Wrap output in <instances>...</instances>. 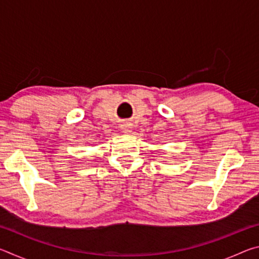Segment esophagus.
Segmentation results:
<instances>
[{
  "label": "esophagus",
  "mask_w": 259,
  "mask_h": 259,
  "mask_svg": "<svg viewBox=\"0 0 259 259\" xmlns=\"http://www.w3.org/2000/svg\"><path fill=\"white\" fill-rule=\"evenodd\" d=\"M133 128H134V125H133V123H130V122H123V123L121 124V131L123 134H131Z\"/></svg>",
  "instance_id": "1"
}]
</instances>
